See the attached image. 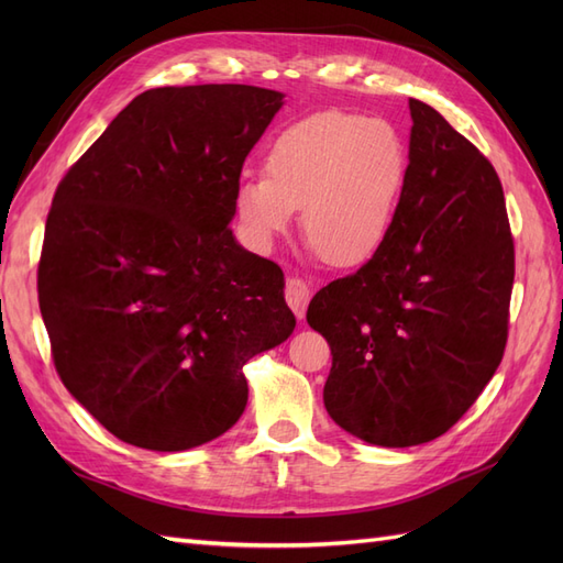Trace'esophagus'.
<instances>
[{
  "label": "esophagus",
  "instance_id": "34e87169",
  "mask_svg": "<svg viewBox=\"0 0 563 563\" xmlns=\"http://www.w3.org/2000/svg\"><path fill=\"white\" fill-rule=\"evenodd\" d=\"M284 296H286V302L288 308H291L296 312L298 319L305 317V310H308V300H310V286L305 284L302 279L298 277H291L286 282V288H284Z\"/></svg>",
  "mask_w": 563,
  "mask_h": 563
}]
</instances>
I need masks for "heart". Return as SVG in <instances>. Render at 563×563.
<instances>
[{"label": "heart", "mask_w": 563, "mask_h": 563, "mask_svg": "<svg viewBox=\"0 0 563 563\" xmlns=\"http://www.w3.org/2000/svg\"><path fill=\"white\" fill-rule=\"evenodd\" d=\"M406 172V147L387 122L340 110L314 112L277 135L265 174L236 185V220L255 249H267L302 207L308 246L323 263L354 267L387 240Z\"/></svg>", "instance_id": "obj_1"}]
</instances>
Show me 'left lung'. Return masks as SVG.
Segmentation results:
<instances>
[{
	"label": "left lung",
	"instance_id": "obj_1",
	"mask_svg": "<svg viewBox=\"0 0 563 563\" xmlns=\"http://www.w3.org/2000/svg\"><path fill=\"white\" fill-rule=\"evenodd\" d=\"M411 145L383 246L312 298L331 347L323 406L345 432L404 449L449 432L500 366L515 240L493 164L408 98Z\"/></svg>",
	"mask_w": 563,
	"mask_h": 563
}]
</instances>
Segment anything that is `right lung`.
<instances>
[{
  "mask_svg": "<svg viewBox=\"0 0 563 563\" xmlns=\"http://www.w3.org/2000/svg\"><path fill=\"white\" fill-rule=\"evenodd\" d=\"M282 93L135 96L56 187L37 267L51 356L117 439L185 451L228 432L244 364L294 333L277 263L234 242L242 166Z\"/></svg>",
  "mask_w": 563,
  "mask_h": 563,
  "instance_id": "1",
  "label": "right lung"
}]
</instances>
